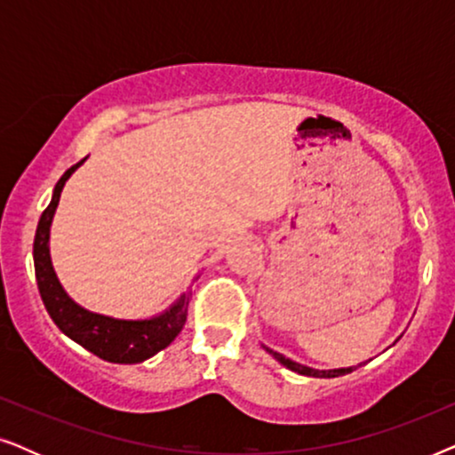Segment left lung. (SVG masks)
I'll list each match as a JSON object with an SVG mask.
<instances>
[{"label":"left lung","mask_w":455,"mask_h":455,"mask_svg":"<svg viewBox=\"0 0 455 455\" xmlns=\"http://www.w3.org/2000/svg\"><path fill=\"white\" fill-rule=\"evenodd\" d=\"M267 352L273 354V356H275V358L279 360V363H282V364L285 366V369L294 371V372H298V375H304V377H321V379H331V377H341V375H347V372H352L354 369H356V366H350V369L315 371V369H308V366H302V364L294 363V360H290V358L282 356V354H279V352H273V350H269V347H267ZM364 364H366V363H364ZM358 366H363V364H358Z\"/></svg>","instance_id":"obj_1"}]
</instances>
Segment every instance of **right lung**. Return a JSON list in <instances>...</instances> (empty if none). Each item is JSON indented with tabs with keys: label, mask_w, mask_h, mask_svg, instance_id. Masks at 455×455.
Listing matches in <instances>:
<instances>
[{
	"label": "right lung",
	"mask_w": 455,
	"mask_h": 455,
	"mask_svg": "<svg viewBox=\"0 0 455 455\" xmlns=\"http://www.w3.org/2000/svg\"><path fill=\"white\" fill-rule=\"evenodd\" d=\"M83 161L72 165L55 184L52 203L43 211L39 226H36L33 244L36 285H39L41 300L45 304L49 316L61 329V333H66L68 338L86 347L95 356L108 360V363L136 364L155 356L176 339V335L182 331L186 323V315H188L190 296L182 294L170 310L155 316V319L124 321L89 313L66 294L58 277H55L52 257H49V228H52V220L55 209H58L66 180L76 172V167L83 165Z\"/></svg>",
	"instance_id": "add662e5"
}]
</instances>
